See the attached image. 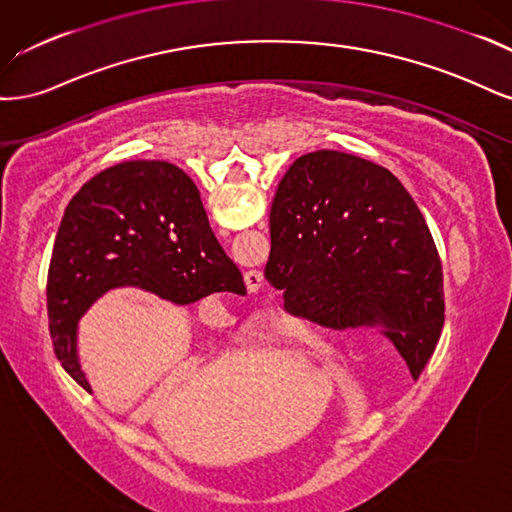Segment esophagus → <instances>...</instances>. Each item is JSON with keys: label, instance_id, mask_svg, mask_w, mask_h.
I'll list each match as a JSON object with an SVG mask.
<instances>
[{"label": "esophagus", "instance_id": "1", "mask_svg": "<svg viewBox=\"0 0 512 512\" xmlns=\"http://www.w3.org/2000/svg\"><path fill=\"white\" fill-rule=\"evenodd\" d=\"M246 283H249V289L257 291L263 287V276L259 272H249L246 274Z\"/></svg>", "mask_w": 512, "mask_h": 512}]
</instances>
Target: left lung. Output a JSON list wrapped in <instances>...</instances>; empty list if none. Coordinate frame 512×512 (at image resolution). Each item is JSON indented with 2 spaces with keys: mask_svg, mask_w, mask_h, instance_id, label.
<instances>
[{
  "mask_svg": "<svg viewBox=\"0 0 512 512\" xmlns=\"http://www.w3.org/2000/svg\"><path fill=\"white\" fill-rule=\"evenodd\" d=\"M270 238L263 274L287 312L329 329L376 327L419 378L444 325L442 263L398 178L340 151L302 155L276 189Z\"/></svg>",
  "mask_w": 512,
  "mask_h": 512,
  "instance_id": "1",
  "label": "left lung"
}]
</instances>
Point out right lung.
Here are the masks:
<instances>
[{
	"mask_svg": "<svg viewBox=\"0 0 512 512\" xmlns=\"http://www.w3.org/2000/svg\"><path fill=\"white\" fill-rule=\"evenodd\" d=\"M136 287L174 304L244 295V278L214 238L193 180L168 161H123L72 197L48 268L55 355L91 393L78 361V321L110 289Z\"/></svg>",
	"mask_w": 512,
	"mask_h": 512,
	"instance_id": "obj_1",
	"label": "right lung"
}]
</instances>
